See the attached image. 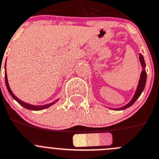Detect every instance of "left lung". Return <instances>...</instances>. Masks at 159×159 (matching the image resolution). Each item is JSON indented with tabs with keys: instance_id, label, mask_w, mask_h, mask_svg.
I'll use <instances>...</instances> for the list:
<instances>
[{
	"instance_id": "8db88e82",
	"label": "left lung",
	"mask_w": 159,
	"mask_h": 159,
	"mask_svg": "<svg viewBox=\"0 0 159 159\" xmlns=\"http://www.w3.org/2000/svg\"><path fill=\"white\" fill-rule=\"evenodd\" d=\"M139 59H140V63H141V66L142 67H143V70H142L141 75H140V80H139V83H138L137 89H136V93H135L133 99L130 100L129 103H128V104L125 105L124 107H121L120 108H116V109L115 110H117V111H121V110H125V109H126V108L129 107H131L132 105L136 102V100H137L138 98L140 97L142 92H143V89H144V87H145V84H146V81H147V73H146V70H145L146 64H145L144 59H143V56H142L141 54H140Z\"/></svg>"
}]
</instances>
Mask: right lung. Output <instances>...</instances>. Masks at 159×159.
<instances>
[{"label":"right lung","instance_id":"right-lung-1","mask_svg":"<svg viewBox=\"0 0 159 159\" xmlns=\"http://www.w3.org/2000/svg\"><path fill=\"white\" fill-rule=\"evenodd\" d=\"M5 66H6V63H5ZM4 66V69H5V84H6V86H7V89H8V93H10V95L11 96V97H12L15 100H16V101H17L19 104L21 105V106H23V107L26 108V109H28V110H31V111H41V110L46 109V108L49 107L50 106L53 105L55 103H56V102H57L58 100H56V101L52 102V103H48V104H44V105H41V106H38V105L29 104V103H24V102H23V101H21L20 100H19V99H18V98L16 97L14 94H13L12 92H11V89H10V87H9V84H8V77H7V74H6V66Z\"/></svg>","mask_w":159,"mask_h":159}]
</instances>
